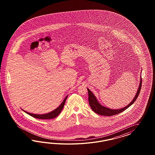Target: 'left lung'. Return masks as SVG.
Masks as SVG:
<instances>
[{
  "mask_svg": "<svg viewBox=\"0 0 155 155\" xmlns=\"http://www.w3.org/2000/svg\"><path fill=\"white\" fill-rule=\"evenodd\" d=\"M142 71V70H141ZM140 75V83L139 84V87L137 90L135 97L132 99V101L127 105L126 107L121 108H117V109H111V108H108L106 106H104L102 105L101 103L99 102L98 100L96 98V97L88 88V95H89V102L90 106L92 110L97 113V114L103 115V116H112L114 115H117V114L122 113L125 110L128 108L130 106H131L133 103L136 101V99L139 96V94L140 91L141 87V75Z\"/></svg>",
  "mask_w": 155,
  "mask_h": 155,
  "instance_id": "obj_1",
  "label": "left lung"
}]
</instances>
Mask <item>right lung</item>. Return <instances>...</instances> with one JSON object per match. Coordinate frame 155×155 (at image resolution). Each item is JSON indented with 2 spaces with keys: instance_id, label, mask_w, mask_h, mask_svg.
<instances>
[{
  "instance_id": "1",
  "label": "right lung",
  "mask_w": 155,
  "mask_h": 155,
  "mask_svg": "<svg viewBox=\"0 0 155 155\" xmlns=\"http://www.w3.org/2000/svg\"><path fill=\"white\" fill-rule=\"evenodd\" d=\"M68 95H67L65 97V98L64 99V101H62V102L61 103V104L57 107L56 108L55 110H54L53 111H52L51 112L47 113V114H32V113H28L27 111H25L21 108V110L23 111L24 112H25L27 114H28V115H31V117L37 119H53L54 117H57L60 113H61L62 110L64 108V104L65 103L66 100L67 99Z\"/></svg>"
}]
</instances>
